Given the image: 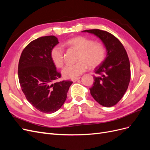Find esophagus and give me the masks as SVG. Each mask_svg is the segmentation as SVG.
I'll use <instances>...</instances> for the list:
<instances>
[{
    "instance_id": "esophagus-1",
    "label": "esophagus",
    "mask_w": 150,
    "mask_h": 150,
    "mask_svg": "<svg viewBox=\"0 0 150 150\" xmlns=\"http://www.w3.org/2000/svg\"><path fill=\"white\" fill-rule=\"evenodd\" d=\"M80 78H81V77H78V78H75L72 79V81H73V82H76V81H77L78 80H79Z\"/></svg>"
}]
</instances>
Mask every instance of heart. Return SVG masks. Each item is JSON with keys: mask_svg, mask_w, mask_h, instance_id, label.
I'll return each mask as SVG.
<instances>
[{"mask_svg": "<svg viewBox=\"0 0 150 150\" xmlns=\"http://www.w3.org/2000/svg\"><path fill=\"white\" fill-rule=\"evenodd\" d=\"M65 45L79 50L78 62L74 64H67L62 70L66 78L73 79L87 69L88 66L96 67L101 64L106 57V48L101 42H94L92 39L84 36H77L67 40ZM64 48L57 44L51 51V58L54 64L61 67L64 64Z\"/></svg>", "mask_w": 150, "mask_h": 150, "instance_id": "heart-1", "label": "heart"}]
</instances>
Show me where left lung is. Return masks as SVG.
Wrapping results in <instances>:
<instances>
[{"label":"left lung","instance_id":"left-lung-1","mask_svg":"<svg viewBox=\"0 0 150 150\" xmlns=\"http://www.w3.org/2000/svg\"><path fill=\"white\" fill-rule=\"evenodd\" d=\"M83 32L95 35L101 39L106 49V57L94 70L93 86L90 93L99 104L111 107L124 96L131 78L130 63L126 50L115 36L99 29Z\"/></svg>","mask_w":150,"mask_h":150}]
</instances>
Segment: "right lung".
I'll list each match as a JSON object with an SVG mask.
<instances>
[{
  "instance_id": "obj_1",
  "label": "right lung",
  "mask_w": 150,
  "mask_h": 150,
  "mask_svg": "<svg viewBox=\"0 0 150 150\" xmlns=\"http://www.w3.org/2000/svg\"><path fill=\"white\" fill-rule=\"evenodd\" d=\"M59 43L54 35L40 37L30 42L22 51L18 77L26 99L45 113L57 111L64 103L71 81L55 82L61 78L51 58L52 48Z\"/></svg>"
}]
</instances>
